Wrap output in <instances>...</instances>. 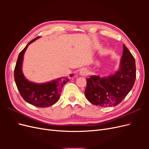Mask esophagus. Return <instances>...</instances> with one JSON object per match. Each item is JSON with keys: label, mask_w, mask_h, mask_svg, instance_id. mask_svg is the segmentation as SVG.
Segmentation results:
<instances>
[{"label": "esophagus", "mask_w": 149, "mask_h": 149, "mask_svg": "<svg viewBox=\"0 0 149 149\" xmlns=\"http://www.w3.org/2000/svg\"><path fill=\"white\" fill-rule=\"evenodd\" d=\"M79 74L83 76H86V75H88V70L86 68H81L79 71Z\"/></svg>", "instance_id": "1"}]
</instances>
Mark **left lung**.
I'll use <instances>...</instances> for the list:
<instances>
[{
  "label": "left lung",
  "instance_id": "1",
  "mask_svg": "<svg viewBox=\"0 0 149 149\" xmlns=\"http://www.w3.org/2000/svg\"><path fill=\"white\" fill-rule=\"evenodd\" d=\"M118 70L108 76L92 75L86 79L84 94L94 105L114 107L123 101L132 89L136 78V61L131 53L123 45Z\"/></svg>",
  "mask_w": 149,
  "mask_h": 149
}]
</instances>
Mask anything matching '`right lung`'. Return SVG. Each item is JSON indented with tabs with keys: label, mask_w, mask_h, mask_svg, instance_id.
Returning a JSON list of instances; mask_svg holds the SVG:
<instances>
[{
	"label": "right lung",
	"mask_w": 149,
	"mask_h": 149,
	"mask_svg": "<svg viewBox=\"0 0 149 149\" xmlns=\"http://www.w3.org/2000/svg\"><path fill=\"white\" fill-rule=\"evenodd\" d=\"M40 37L30 41L19 55L14 70L15 81L18 90L24 100L30 104L39 107H49L59 100L62 88L70 80L61 77L45 83H35L26 79L22 72L24 53L28 46ZM73 76L70 74V77Z\"/></svg>",
	"instance_id": "obj_1"
}]
</instances>
